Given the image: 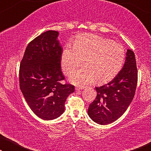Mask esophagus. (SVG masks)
Returning <instances> with one entry per match:
<instances>
[{
	"label": "esophagus",
	"mask_w": 151,
	"mask_h": 151,
	"mask_svg": "<svg viewBox=\"0 0 151 151\" xmlns=\"http://www.w3.org/2000/svg\"><path fill=\"white\" fill-rule=\"evenodd\" d=\"M84 88V86H76V90H82V89H83Z\"/></svg>",
	"instance_id": "34e87169"
}]
</instances>
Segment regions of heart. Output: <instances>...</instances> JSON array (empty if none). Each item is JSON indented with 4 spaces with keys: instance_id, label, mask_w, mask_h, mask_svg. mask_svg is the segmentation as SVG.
Here are the masks:
<instances>
[{
    "instance_id": "b5f03b06",
    "label": "heart",
    "mask_w": 151,
    "mask_h": 151,
    "mask_svg": "<svg viewBox=\"0 0 151 151\" xmlns=\"http://www.w3.org/2000/svg\"><path fill=\"white\" fill-rule=\"evenodd\" d=\"M124 58L122 45L98 35L86 34L78 37L73 46L66 45L62 52L60 64L64 73L69 75L83 60L84 68L70 76L73 84L82 86L95 79L98 83L112 80L120 71Z\"/></svg>"
}]
</instances>
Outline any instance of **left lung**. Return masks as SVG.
<instances>
[{
  "label": "left lung",
  "instance_id": "obj_1",
  "mask_svg": "<svg viewBox=\"0 0 151 151\" xmlns=\"http://www.w3.org/2000/svg\"><path fill=\"white\" fill-rule=\"evenodd\" d=\"M137 78L135 53L128 49L124 65L117 75L109 83L96 87L97 96L88 109L91 118L104 125L120 117L135 96Z\"/></svg>",
  "mask_w": 151,
  "mask_h": 151
}]
</instances>
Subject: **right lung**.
Returning a JSON list of instances; mask_svg holds the SVG:
<instances>
[{"mask_svg":"<svg viewBox=\"0 0 151 151\" xmlns=\"http://www.w3.org/2000/svg\"><path fill=\"white\" fill-rule=\"evenodd\" d=\"M58 34L49 30L35 38L27 46L20 64V90L33 112L45 120L60 116L67 97L75 91L73 85L60 82L65 76Z\"/></svg>","mask_w":151,"mask_h":151,"instance_id":"obj_1","label":"right lung"}]
</instances>
